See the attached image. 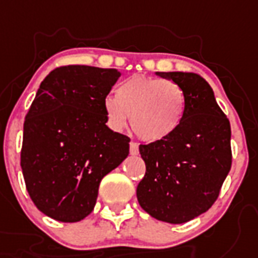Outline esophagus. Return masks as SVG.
<instances>
[{
	"instance_id": "esophagus-1",
	"label": "esophagus",
	"mask_w": 258,
	"mask_h": 258,
	"mask_svg": "<svg viewBox=\"0 0 258 258\" xmlns=\"http://www.w3.org/2000/svg\"><path fill=\"white\" fill-rule=\"evenodd\" d=\"M130 154L131 155H138L139 154V145L137 142H131L130 143Z\"/></svg>"
}]
</instances>
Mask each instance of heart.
I'll return each mask as SVG.
<instances>
[{
    "mask_svg": "<svg viewBox=\"0 0 258 258\" xmlns=\"http://www.w3.org/2000/svg\"><path fill=\"white\" fill-rule=\"evenodd\" d=\"M103 108L113 130L124 128L131 116V127L138 137L157 142L179 127L186 96L182 87L172 80L135 75L119 83L115 97H105Z\"/></svg>",
    "mask_w": 258,
    "mask_h": 258,
    "instance_id": "heart-1",
    "label": "heart"
}]
</instances>
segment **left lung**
I'll use <instances>...</instances> for the list:
<instances>
[{
    "instance_id": "obj_1",
    "label": "left lung",
    "mask_w": 258,
    "mask_h": 258,
    "mask_svg": "<svg viewBox=\"0 0 258 258\" xmlns=\"http://www.w3.org/2000/svg\"><path fill=\"white\" fill-rule=\"evenodd\" d=\"M186 96L179 127L170 137L139 146L146 174L138 202L151 217L183 224L208 212L232 167L230 123L208 82L191 72H157Z\"/></svg>"
}]
</instances>
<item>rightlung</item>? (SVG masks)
<instances>
[{"mask_svg":"<svg viewBox=\"0 0 258 258\" xmlns=\"http://www.w3.org/2000/svg\"><path fill=\"white\" fill-rule=\"evenodd\" d=\"M117 70L58 67L40 84L24 121L21 169L36 208L61 222L92 212L103 176L130 153V138L105 123L103 101Z\"/></svg>","mask_w":258,"mask_h":258,"instance_id":"add662e5","label":"right lung"}]
</instances>
